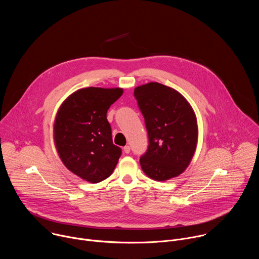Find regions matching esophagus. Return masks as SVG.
<instances>
[{
    "label": "esophagus",
    "instance_id": "1",
    "mask_svg": "<svg viewBox=\"0 0 259 259\" xmlns=\"http://www.w3.org/2000/svg\"><path fill=\"white\" fill-rule=\"evenodd\" d=\"M130 151H131V149H130V146H129V145H126V146H124V147H123V152H124L125 154H129V153H130Z\"/></svg>",
    "mask_w": 259,
    "mask_h": 259
}]
</instances>
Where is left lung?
I'll use <instances>...</instances> for the list:
<instances>
[{
  "instance_id": "8db88e82",
  "label": "left lung",
  "mask_w": 259,
  "mask_h": 259,
  "mask_svg": "<svg viewBox=\"0 0 259 259\" xmlns=\"http://www.w3.org/2000/svg\"><path fill=\"white\" fill-rule=\"evenodd\" d=\"M134 96L149 134V147L139 160L142 171L156 181L180 175L198 142L193 107L178 91L157 82L136 87Z\"/></svg>"
}]
</instances>
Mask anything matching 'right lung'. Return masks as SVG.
<instances>
[{"mask_svg": "<svg viewBox=\"0 0 259 259\" xmlns=\"http://www.w3.org/2000/svg\"><path fill=\"white\" fill-rule=\"evenodd\" d=\"M122 94V88H83L70 94L56 114L53 136L59 158L70 172L88 182L109 177L121 157L106 113Z\"/></svg>", "mask_w": 259, "mask_h": 259, "instance_id": "right-lung-1", "label": "right lung"}]
</instances>
